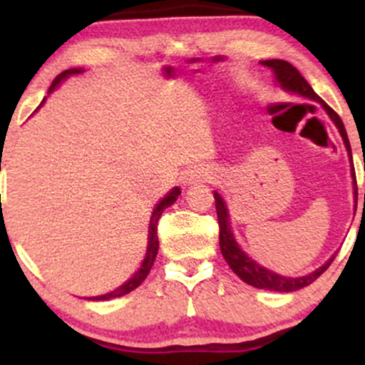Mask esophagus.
I'll use <instances>...</instances> for the list:
<instances>
[{
	"label": "esophagus",
	"instance_id": "esophagus-1",
	"mask_svg": "<svg viewBox=\"0 0 365 365\" xmlns=\"http://www.w3.org/2000/svg\"><path fill=\"white\" fill-rule=\"evenodd\" d=\"M211 178H212V171L209 168H204V166H199V168L187 171L185 177H183V183H185V185H195V183L207 182V180Z\"/></svg>",
	"mask_w": 365,
	"mask_h": 365
}]
</instances>
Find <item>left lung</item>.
I'll return each mask as SVG.
<instances>
[{
  "mask_svg": "<svg viewBox=\"0 0 365 365\" xmlns=\"http://www.w3.org/2000/svg\"><path fill=\"white\" fill-rule=\"evenodd\" d=\"M262 66H267L274 75V83L279 87V89L288 92V94H295L300 96V98L311 99V101H316L321 104L322 110L326 111V115L329 116V120L333 121L334 127L338 128L340 132L343 145H345L346 154H349V161H350V175H351V188H354V202H355V209H357V180H355V170H354V161H351V149H350V140L349 135H346L345 125L340 116L336 115L331 108L326 104L319 96L314 92V89L309 86V82L300 75L299 70L292 65V63L284 61V60H264L261 61ZM215 200H216V212H217V223H220V249L221 254H223L225 261L228 262V266L232 267V271L235 273L242 282H245L247 284L255 288H261V290H271V292H297L300 288L309 287L312 282H316L319 276L324 273L326 269L331 266L333 262L334 252L331 257L326 261L322 266L314 269L312 273L305 274V276H283L274 273V271L267 269L259 264L255 259L250 257L249 254L242 249V245L238 244L235 233L232 230V223H230V212L228 207H226V202L223 199V195L220 192L215 190ZM364 202H365V194H364Z\"/></svg>",
  "mask_w": 365,
  "mask_h": 365,
  "instance_id": "left-lung-1",
  "label": "left lung"
}]
</instances>
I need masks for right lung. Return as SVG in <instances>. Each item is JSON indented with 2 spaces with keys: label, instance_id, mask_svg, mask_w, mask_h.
I'll return each instance as SVG.
<instances>
[{
  "label": "right lung",
  "instance_id": "obj_1",
  "mask_svg": "<svg viewBox=\"0 0 365 365\" xmlns=\"http://www.w3.org/2000/svg\"><path fill=\"white\" fill-rule=\"evenodd\" d=\"M86 70L83 68H70V70H65V72H61L58 75L56 78H54L51 87H49V94L54 89H58V87L61 86V82H65L66 78L72 77V75H78V73H83ZM46 101V99H44ZM44 101L39 104V108L43 106ZM182 194V190H180V187H173L171 190L163 197L161 200L154 206L153 212H150V220H149V230H148V247H145V255L144 259H142L139 269L135 271L130 278L125 282L123 284H120L118 288H115V290L108 292V293H103V295H96V297H87V300H110V299H118V297H123L127 295V293L133 292L137 287H140L142 282H144L145 278H148L150 267H153L154 264V259H156L158 255V249H159V240H158V221L159 217H161L163 211H165L166 207H170L171 204L177 202L178 195Z\"/></svg>",
  "mask_w": 365,
  "mask_h": 365
}]
</instances>
